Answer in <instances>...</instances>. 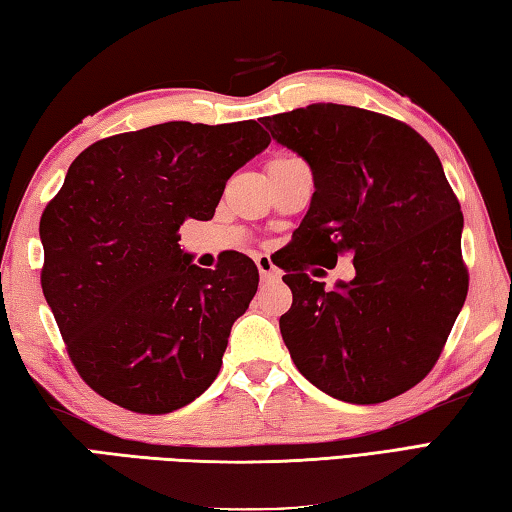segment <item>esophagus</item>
<instances>
[{
	"instance_id": "1",
	"label": "esophagus",
	"mask_w": 512,
	"mask_h": 512,
	"mask_svg": "<svg viewBox=\"0 0 512 512\" xmlns=\"http://www.w3.org/2000/svg\"><path fill=\"white\" fill-rule=\"evenodd\" d=\"M255 264L259 268V275H262L264 282H271V280H280V271H277V266L273 264L271 257L266 255H259L255 259Z\"/></svg>"
}]
</instances>
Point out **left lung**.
<instances>
[{
	"instance_id": "obj_1",
	"label": "left lung",
	"mask_w": 512,
	"mask_h": 512,
	"mask_svg": "<svg viewBox=\"0 0 512 512\" xmlns=\"http://www.w3.org/2000/svg\"><path fill=\"white\" fill-rule=\"evenodd\" d=\"M262 123L309 163L315 188L293 232L302 255L282 266L284 345L324 394L389 401L430 374L468 295L463 215L439 156L410 125L360 107L315 102ZM340 252L357 277L324 292L303 266Z\"/></svg>"
}]
</instances>
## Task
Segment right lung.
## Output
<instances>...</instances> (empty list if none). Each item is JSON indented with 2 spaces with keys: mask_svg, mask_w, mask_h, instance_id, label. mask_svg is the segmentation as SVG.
<instances>
[{
  "mask_svg": "<svg viewBox=\"0 0 512 512\" xmlns=\"http://www.w3.org/2000/svg\"><path fill=\"white\" fill-rule=\"evenodd\" d=\"M268 143L255 120H174L102 138L71 163L40 221L42 291L102 398L167 414L217 378L259 273L232 250L215 271L199 268L179 228L215 217L226 181Z\"/></svg>",
  "mask_w": 512,
  "mask_h": 512,
  "instance_id": "right-lung-1",
  "label": "right lung"
}]
</instances>
